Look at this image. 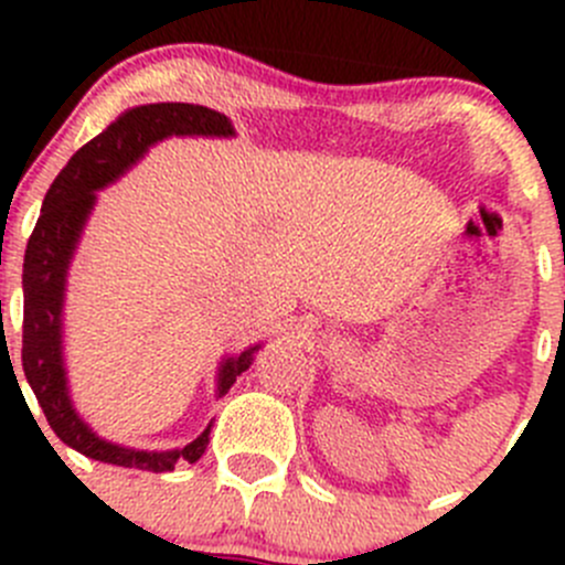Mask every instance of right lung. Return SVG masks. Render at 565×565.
<instances>
[{
	"mask_svg": "<svg viewBox=\"0 0 565 565\" xmlns=\"http://www.w3.org/2000/svg\"><path fill=\"white\" fill-rule=\"evenodd\" d=\"M172 134L232 136V122L224 114L193 104H150L122 114L104 134L82 147L67 167L51 182L43 199V210L26 243L24 256V335H21V363L30 388L35 391L45 420L54 435L89 459L119 467H139L150 472L174 470L180 459L196 461L210 443L204 429L191 446L180 451L147 454L119 448L93 435L76 415L67 398L65 369H62V292L65 273L76 248L82 226L93 210L95 191L119 177L152 141ZM259 344L241 352L221 366L218 393L232 388L237 377L250 366Z\"/></svg>",
	"mask_w": 565,
	"mask_h": 565,
	"instance_id": "1",
	"label": "right lung"
}]
</instances>
